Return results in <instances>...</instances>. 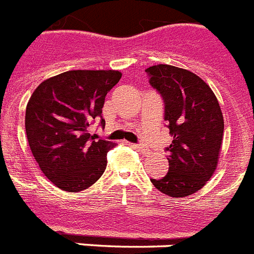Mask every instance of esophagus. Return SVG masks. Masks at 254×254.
Listing matches in <instances>:
<instances>
[{"instance_id":"esophagus-1","label":"esophagus","mask_w":254,"mask_h":254,"mask_svg":"<svg viewBox=\"0 0 254 254\" xmlns=\"http://www.w3.org/2000/svg\"><path fill=\"white\" fill-rule=\"evenodd\" d=\"M133 147H134V148H135V150L139 151V152H142V153H147V152H148V147L144 146V144H134Z\"/></svg>"}]
</instances>
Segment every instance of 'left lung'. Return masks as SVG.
<instances>
[{
    "mask_svg": "<svg viewBox=\"0 0 254 254\" xmlns=\"http://www.w3.org/2000/svg\"><path fill=\"white\" fill-rule=\"evenodd\" d=\"M146 72L163 97L164 119L173 135L167 148L169 170L151 182L165 195L186 197L203 189L216 172L225 127L222 111L209 85L189 69L157 64Z\"/></svg>",
    "mask_w": 254,
    "mask_h": 254,
    "instance_id": "8db88e82",
    "label": "left lung"
}]
</instances>
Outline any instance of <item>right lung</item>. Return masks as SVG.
<instances>
[{
	"label": "right lung",
	"instance_id": "add662e5",
	"mask_svg": "<svg viewBox=\"0 0 254 254\" xmlns=\"http://www.w3.org/2000/svg\"><path fill=\"white\" fill-rule=\"evenodd\" d=\"M121 76L114 69L67 71L42 81L29 98V148L45 177L61 190L80 192L106 170L107 152L116 143L97 139L89 127L101 117L104 98Z\"/></svg>",
	"mask_w": 254,
	"mask_h": 254
}]
</instances>
